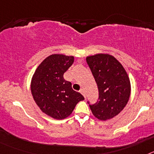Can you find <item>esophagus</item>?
<instances>
[{
    "instance_id": "34e87169",
    "label": "esophagus",
    "mask_w": 154,
    "mask_h": 154,
    "mask_svg": "<svg viewBox=\"0 0 154 154\" xmlns=\"http://www.w3.org/2000/svg\"><path fill=\"white\" fill-rule=\"evenodd\" d=\"M80 92H81V93L82 94V95H83V96H84V97L85 98V90H84L83 89H80Z\"/></svg>"
}]
</instances>
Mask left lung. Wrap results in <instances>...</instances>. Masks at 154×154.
<instances>
[{
	"mask_svg": "<svg viewBox=\"0 0 154 154\" xmlns=\"http://www.w3.org/2000/svg\"><path fill=\"white\" fill-rule=\"evenodd\" d=\"M99 89V99L89 104L97 119L107 120L119 113L130 96V82L120 62L108 54H98L86 58Z\"/></svg>",
	"mask_w": 154,
	"mask_h": 154,
	"instance_id": "8db88e82",
	"label": "left lung"
}]
</instances>
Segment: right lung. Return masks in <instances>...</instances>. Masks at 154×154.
I'll return each instance as SVG.
<instances>
[{"mask_svg": "<svg viewBox=\"0 0 154 154\" xmlns=\"http://www.w3.org/2000/svg\"><path fill=\"white\" fill-rule=\"evenodd\" d=\"M74 62V57L55 54L47 57L37 68L31 79L34 100L42 112L56 119H63L72 112L76 104L83 100L64 73Z\"/></svg>", "mask_w": 154, "mask_h": 154, "instance_id": "right-lung-1", "label": "right lung"}]
</instances>
